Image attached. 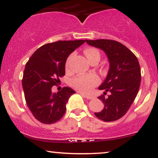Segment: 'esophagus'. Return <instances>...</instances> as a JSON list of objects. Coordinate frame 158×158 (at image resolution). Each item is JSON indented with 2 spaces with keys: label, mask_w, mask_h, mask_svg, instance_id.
Instances as JSON below:
<instances>
[{
  "label": "esophagus",
  "mask_w": 158,
  "mask_h": 158,
  "mask_svg": "<svg viewBox=\"0 0 158 158\" xmlns=\"http://www.w3.org/2000/svg\"><path fill=\"white\" fill-rule=\"evenodd\" d=\"M80 94H81L82 96H84V97L86 98L87 99H92L94 98V97H93V96H91V95H88V94H84L82 93H80Z\"/></svg>",
  "instance_id": "1"
}]
</instances>
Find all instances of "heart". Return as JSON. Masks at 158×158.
<instances>
[{
  "instance_id": "b5f03b06",
  "label": "heart",
  "mask_w": 158,
  "mask_h": 158,
  "mask_svg": "<svg viewBox=\"0 0 158 158\" xmlns=\"http://www.w3.org/2000/svg\"><path fill=\"white\" fill-rule=\"evenodd\" d=\"M85 55L88 60L91 62L95 59L99 60L100 59V52L97 49L94 48H86L84 50ZM73 55H70L66 61V68L68 69L70 67ZM99 79L95 74H85V75H79L72 80L71 85L76 90L83 93H88L91 91L92 89L99 84Z\"/></svg>"
}]
</instances>
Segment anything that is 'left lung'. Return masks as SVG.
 Listing matches in <instances>:
<instances>
[{"mask_svg": "<svg viewBox=\"0 0 158 158\" xmlns=\"http://www.w3.org/2000/svg\"><path fill=\"white\" fill-rule=\"evenodd\" d=\"M85 41L106 52L110 64L106 79L99 89L105 90L104 95L109 92L110 95L107 98L104 95L98 97L104 104V108L94 114L105 122L117 120L126 114L138 93L141 81L139 61L129 49L117 41Z\"/></svg>", "mask_w": 158, "mask_h": 158, "instance_id": "obj_1", "label": "left lung"}]
</instances>
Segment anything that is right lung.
I'll return each instance as SVG.
<instances>
[{"mask_svg":"<svg viewBox=\"0 0 158 158\" xmlns=\"http://www.w3.org/2000/svg\"><path fill=\"white\" fill-rule=\"evenodd\" d=\"M85 40L58 41L38 49L25 66L22 86L27 106L39 122L52 124L64 116L68 99L76 92L68 87L52 93V87L65 74V63Z\"/></svg>","mask_w":158,"mask_h":158,"instance_id":"right-lung-1","label":"right lung"}]
</instances>
